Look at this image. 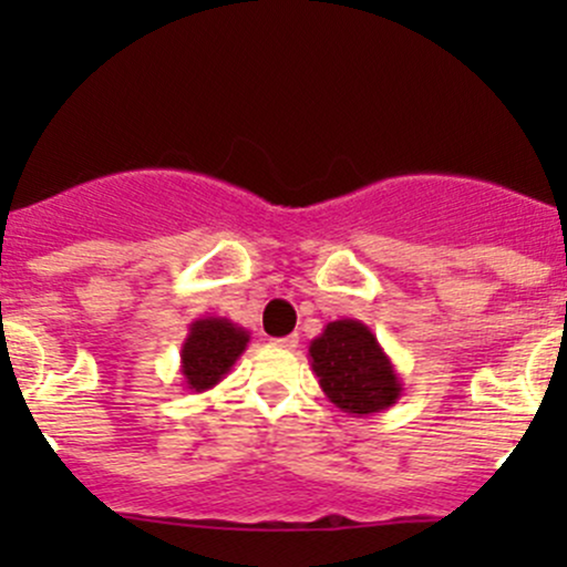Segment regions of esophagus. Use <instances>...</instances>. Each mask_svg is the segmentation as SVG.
Returning a JSON list of instances; mask_svg holds the SVG:
<instances>
[{"label":"esophagus","mask_w":567,"mask_h":567,"mask_svg":"<svg viewBox=\"0 0 567 567\" xmlns=\"http://www.w3.org/2000/svg\"><path fill=\"white\" fill-rule=\"evenodd\" d=\"M275 343H277V347H282V349H296V347H298V336L292 333V336L275 338Z\"/></svg>","instance_id":"34e87169"}]
</instances>
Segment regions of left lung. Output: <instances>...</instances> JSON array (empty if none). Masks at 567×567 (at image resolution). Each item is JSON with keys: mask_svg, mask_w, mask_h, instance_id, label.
Instances as JSON below:
<instances>
[{"mask_svg": "<svg viewBox=\"0 0 567 567\" xmlns=\"http://www.w3.org/2000/svg\"><path fill=\"white\" fill-rule=\"evenodd\" d=\"M311 370L324 396L349 415H375L402 396V379L373 330L360 320H336L309 343Z\"/></svg>", "mask_w": 567, "mask_h": 567, "instance_id": "8db88e82", "label": "left lung"}]
</instances>
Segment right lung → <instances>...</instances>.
<instances>
[{
  "mask_svg": "<svg viewBox=\"0 0 567 567\" xmlns=\"http://www.w3.org/2000/svg\"><path fill=\"white\" fill-rule=\"evenodd\" d=\"M250 343V330L239 328L226 317H199L188 324L181 347V375L186 389L207 392L229 375L234 362Z\"/></svg>",
  "mask_w": 567,
  "mask_h": 567,
  "instance_id": "right-lung-1",
  "label": "right lung"
}]
</instances>
